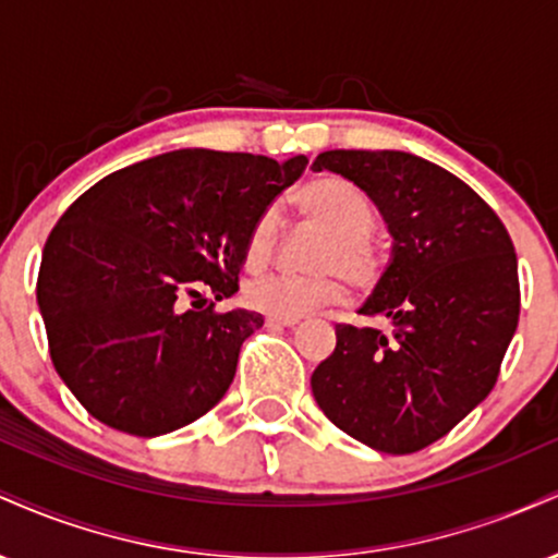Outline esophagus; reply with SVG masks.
<instances>
[{"instance_id": "1", "label": "esophagus", "mask_w": 558, "mask_h": 558, "mask_svg": "<svg viewBox=\"0 0 558 558\" xmlns=\"http://www.w3.org/2000/svg\"><path fill=\"white\" fill-rule=\"evenodd\" d=\"M299 325V317H267V328H293Z\"/></svg>"}]
</instances>
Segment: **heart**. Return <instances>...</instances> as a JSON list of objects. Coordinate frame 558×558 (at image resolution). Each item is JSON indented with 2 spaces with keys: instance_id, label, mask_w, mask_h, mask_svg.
I'll return each instance as SVG.
<instances>
[{
  "instance_id": "obj_1",
  "label": "heart",
  "mask_w": 558,
  "mask_h": 558,
  "mask_svg": "<svg viewBox=\"0 0 558 558\" xmlns=\"http://www.w3.org/2000/svg\"><path fill=\"white\" fill-rule=\"evenodd\" d=\"M299 213L328 233L319 248L315 267L325 272L315 275H265L246 286V304L270 317H304L323 304H332L343 296L338 270L356 288H369L377 280L380 265L369 246L375 228V207L354 183L336 175H323L304 183L296 194ZM278 222L275 213H262L248 230L246 262L262 267L272 257Z\"/></svg>"
}]
</instances>
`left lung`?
<instances>
[{
    "instance_id": "8db88e82",
    "label": "left lung",
    "mask_w": 558,
    "mask_h": 558,
    "mask_svg": "<svg viewBox=\"0 0 558 558\" xmlns=\"http://www.w3.org/2000/svg\"><path fill=\"white\" fill-rule=\"evenodd\" d=\"M312 170L362 189L393 239L360 306L388 328L336 325V349L312 373V393L360 444L420 451L496 386L520 319L514 243L470 185L409 151L330 149Z\"/></svg>"
}]
</instances>
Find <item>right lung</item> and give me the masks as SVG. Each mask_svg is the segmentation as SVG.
<instances>
[{
    "mask_svg": "<svg viewBox=\"0 0 558 558\" xmlns=\"http://www.w3.org/2000/svg\"><path fill=\"white\" fill-rule=\"evenodd\" d=\"M304 155L175 149L101 178L60 217L36 299L57 375L114 430L157 438L226 396L257 312L204 310L239 291L248 230Z\"/></svg>",
    "mask_w": 558,
    "mask_h": 558,
    "instance_id": "right-lung-1",
    "label": "right lung"
}]
</instances>
